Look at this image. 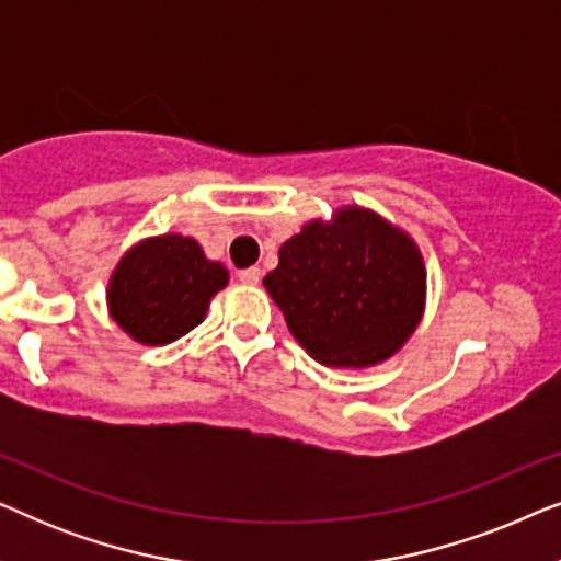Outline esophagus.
Returning a JSON list of instances; mask_svg holds the SVG:
<instances>
[{
  "instance_id": "34e87169",
  "label": "esophagus",
  "mask_w": 561,
  "mask_h": 561,
  "mask_svg": "<svg viewBox=\"0 0 561 561\" xmlns=\"http://www.w3.org/2000/svg\"><path fill=\"white\" fill-rule=\"evenodd\" d=\"M260 278H263L260 267H244V271H240V280L248 283V286H257Z\"/></svg>"
}]
</instances>
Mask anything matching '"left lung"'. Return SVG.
Returning <instances> with one entry per match:
<instances>
[{
  "instance_id": "8db88e82",
  "label": "left lung",
  "mask_w": 561,
  "mask_h": 561,
  "mask_svg": "<svg viewBox=\"0 0 561 561\" xmlns=\"http://www.w3.org/2000/svg\"><path fill=\"white\" fill-rule=\"evenodd\" d=\"M263 286L296 342L327 367L380 365L416 332L426 265L413 237L365 206L311 219L278 250Z\"/></svg>"
}]
</instances>
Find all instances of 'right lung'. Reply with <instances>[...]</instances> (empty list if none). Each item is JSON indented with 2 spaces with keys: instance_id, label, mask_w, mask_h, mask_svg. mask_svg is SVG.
I'll return each mask as SVG.
<instances>
[{
  "instance_id": "right-lung-1",
  "label": "right lung",
  "mask_w": 561,
  "mask_h": 561,
  "mask_svg": "<svg viewBox=\"0 0 561 561\" xmlns=\"http://www.w3.org/2000/svg\"><path fill=\"white\" fill-rule=\"evenodd\" d=\"M229 271L204 255L194 237L175 232L135 242L106 283V306L135 342L160 347L202 324Z\"/></svg>"
}]
</instances>
